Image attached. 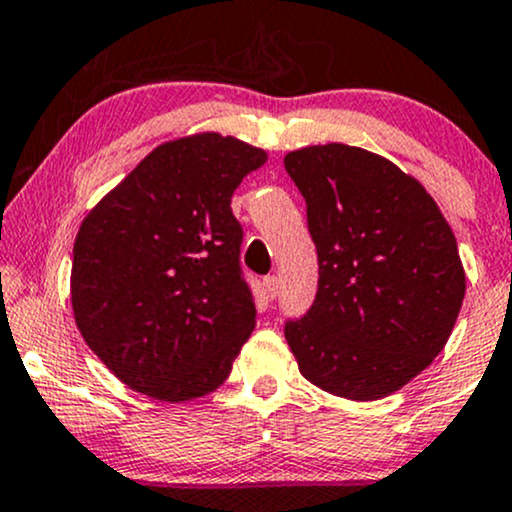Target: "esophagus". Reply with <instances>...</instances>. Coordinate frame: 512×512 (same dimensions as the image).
Listing matches in <instances>:
<instances>
[{
	"label": "esophagus",
	"instance_id": "1",
	"mask_svg": "<svg viewBox=\"0 0 512 512\" xmlns=\"http://www.w3.org/2000/svg\"><path fill=\"white\" fill-rule=\"evenodd\" d=\"M264 293H267V298H276V293H279V279L276 276L264 279Z\"/></svg>",
	"mask_w": 512,
	"mask_h": 512
}]
</instances>
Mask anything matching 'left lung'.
<instances>
[{"label":"left lung","instance_id":"8db88e82","mask_svg":"<svg viewBox=\"0 0 512 512\" xmlns=\"http://www.w3.org/2000/svg\"><path fill=\"white\" fill-rule=\"evenodd\" d=\"M317 248L310 310L284 334L303 378L370 402L397 392L448 342L464 298L452 228L419 180L346 144L286 154Z\"/></svg>","mask_w":512,"mask_h":512}]
</instances>
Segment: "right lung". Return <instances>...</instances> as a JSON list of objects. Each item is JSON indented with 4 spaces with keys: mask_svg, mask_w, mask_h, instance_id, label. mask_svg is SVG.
I'll list each match as a JSON object with an SVG mask.
<instances>
[{
    "mask_svg": "<svg viewBox=\"0 0 512 512\" xmlns=\"http://www.w3.org/2000/svg\"><path fill=\"white\" fill-rule=\"evenodd\" d=\"M267 154L216 132L156 146L81 223L72 308L122 383L161 402L216 390L255 327L231 197Z\"/></svg>",
    "mask_w": 512,
    "mask_h": 512,
    "instance_id": "1",
    "label": "right lung"
}]
</instances>
